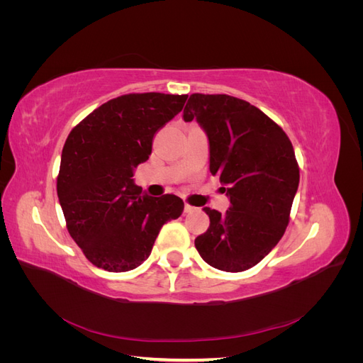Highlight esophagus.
I'll use <instances>...</instances> for the list:
<instances>
[{"label": "esophagus", "instance_id": "obj_1", "mask_svg": "<svg viewBox=\"0 0 363 363\" xmlns=\"http://www.w3.org/2000/svg\"><path fill=\"white\" fill-rule=\"evenodd\" d=\"M195 208H196V207H194V206H191V204H188V203H186V204H184V212H186V213H189V212H194V211H195Z\"/></svg>", "mask_w": 363, "mask_h": 363}]
</instances>
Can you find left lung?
<instances>
[{"label": "left lung", "instance_id": "8db88e82", "mask_svg": "<svg viewBox=\"0 0 363 363\" xmlns=\"http://www.w3.org/2000/svg\"><path fill=\"white\" fill-rule=\"evenodd\" d=\"M194 118L208 139V168L230 199L224 215L203 208L211 225L195 247L216 269H250L279 244L289 224L300 183L294 147L271 118L235 96L192 94L183 119Z\"/></svg>", "mask_w": 363, "mask_h": 363}]
</instances>
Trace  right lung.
Wrapping results in <instances>:
<instances>
[{"instance_id": "obj_1", "label": "right lung", "mask_w": 363, "mask_h": 363, "mask_svg": "<svg viewBox=\"0 0 363 363\" xmlns=\"http://www.w3.org/2000/svg\"><path fill=\"white\" fill-rule=\"evenodd\" d=\"M188 95L127 94L77 124L65 142L57 195L71 238L92 265L125 272L148 259L163 224L177 219L183 200L142 194L133 182L148 160L152 138Z\"/></svg>"}]
</instances>
